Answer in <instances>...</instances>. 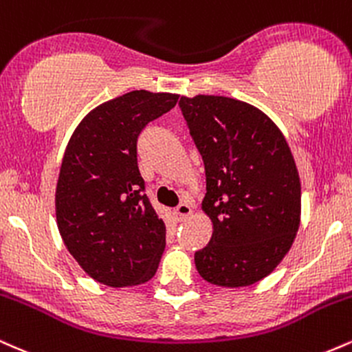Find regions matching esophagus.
Returning a JSON list of instances; mask_svg holds the SVG:
<instances>
[{
	"label": "esophagus",
	"instance_id": "obj_1",
	"mask_svg": "<svg viewBox=\"0 0 352 352\" xmlns=\"http://www.w3.org/2000/svg\"><path fill=\"white\" fill-rule=\"evenodd\" d=\"M175 215L180 218V220H185V218H188L192 215V207H190L188 204H180L179 207L175 208Z\"/></svg>",
	"mask_w": 352,
	"mask_h": 352
}]
</instances>
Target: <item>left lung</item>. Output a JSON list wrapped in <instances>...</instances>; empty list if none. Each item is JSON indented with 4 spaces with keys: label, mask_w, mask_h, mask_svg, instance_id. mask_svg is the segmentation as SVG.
<instances>
[{
    "label": "left lung",
    "mask_w": 352,
    "mask_h": 352,
    "mask_svg": "<svg viewBox=\"0 0 352 352\" xmlns=\"http://www.w3.org/2000/svg\"><path fill=\"white\" fill-rule=\"evenodd\" d=\"M179 106L207 175L201 207L212 218L197 272L212 285L263 280L292 248L301 184L288 142L263 112L223 96L180 98Z\"/></svg>",
    "instance_id": "1"
}]
</instances>
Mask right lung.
Listing matches in <instances>:
<instances>
[{"label": "right lung", "instance_id": "right-lung-1", "mask_svg": "<svg viewBox=\"0 0 352 352\" xmlns=\"http://www.w3.org/2000/svg\"><path fill=\"white\" fill-rule=\"evenodd\" d=\"M179 96L132 91L100 104L76 127L56 188L58 228L89 276L112 288L142 285L165 250V223L145 195L137 140Z\"/></svg>", "mask_w": 352, "mask_h": 352}]
</instances>
